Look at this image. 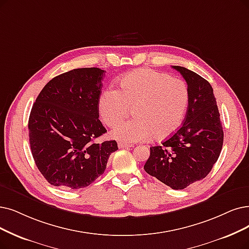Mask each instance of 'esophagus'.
<instances>
[{
    "label": "esophagus",
    "instance_id": "obj_1",
    "mask_svg": "<svg viewBox=\"0 0 249 249\" xmlns=\"http://www.w3.org/2000/svg\"><path fill=\"white\" fill-rule=\"evenodd\" d=\"M132 146H133L132 144H126V143H124V142H119L118 143V147L119 148H130Z\"/></svg>",
    "mask_w": 249,
    "mask_h": 249
}]
</instances>
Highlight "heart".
Listing matches in <instances>:
<instances>
[{"instance_id":"b5f03b06","label":"heart","mask_w":249,"mask_h":249,"mask_svg":"<svg viewBox=\"0 0 249 249\" xmlns=\"http://www.w3.org/2000/svg\"><path fill=\"white\" fill-rule=\"evenodd\" d=\"M119 91L106 89L99 97V113L108 126L120 122L133 108L135 118L116 125L111 137L130 144L161 141L182 124L189 103V89L182 79L153 69H136L119 79Z\"/></svg>"}]
</instances>
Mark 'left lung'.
Here are the masks:
<instances>
[{
	"mask_svg": "<svg viewBox=\"0 0 249 249\" xmlns=\"http://www.w3.org/2000/svg\"><path fill=\"white\" fill-rule=\"evenodd\" d=\"M173 68L188 85L186 117L174 135L150 148L144 170L172 189L182 190L210 174L220 156L224 132L211 84L185 67Z\"/></svg>",
	"mask_w": 249,
	"mask_h": 249,
	"instance_id": "8db88e82",
	"label": "left lung"
}]
</instances>
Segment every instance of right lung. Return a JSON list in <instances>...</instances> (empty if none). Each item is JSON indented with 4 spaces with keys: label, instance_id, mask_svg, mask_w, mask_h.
<instances>
[{
    "label": "right lung",
    "instance_id": "1",
    "mask_svg": "<svg viewBox=\"0 0 249 249\" xmlns=\"http://www.w3.org/2000/svg\"><path fill=\"white\" fill-rule=\"evenodd\" d=\"M104 71L77 68L52 78L38 94L28 119L29 144L46 180L62 189L92 184L117 150L116 141L97 143L106 133L98 102Z\"/></svg>",
    "mask_w": 249,
    "mask_h": 249
}]
</instances>
